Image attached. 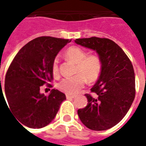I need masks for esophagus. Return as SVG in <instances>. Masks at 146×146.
I'll return each mask as SVG.
<instances>
[{"instance_id": "34e87169", "label": "esophagus", "mask_w": 146, "mask_h": 146, "mask_svg": "<svg viewBox=\"0 0 146 146\" xmlns=\"http://www.w3.org/2000/svg\"><path fill=\"white\" fill-rule=\"evenodd\" d=\"M66 97L67 99H72V98H74L76 96L75 95H66Z\"/></svg>"}]
</instances>
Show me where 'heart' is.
I'll list each match as a JSON object with an SVG mask.
<instances>
[{
	"label": "heart",
	"instance_id": "b5f03b06",
	"mask_svg": "<svg viewBox=\"0 0 146 146\" xmlns=\"http://www.w3.org/2000/svg\"><path fill=\"white\" fill-rule=\"evenodd\" d=\"M69 58L76 64V74L73 76H66L61 80L58 88L61 92L67 95H76L84 88L86 80L94 81L97 79L101 73L102 62L98 56L92 54L88 55L84 49L79 47H70L66 51ZM52 71L54 75L58 74V58L53 61Z\"/></svg>",
	"mask_w": 146,
	"mask_h": 146
}]
</instances>
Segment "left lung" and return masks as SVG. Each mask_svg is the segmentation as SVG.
<instances>
[{"label": "left lung", "instance_id": "obj_1", "mask_svg": "<svg viewBox=\"0 0 146 146\" xmlns=\"http://www.w3.org/2000/svg\"><path fill=\"white\" fill-rule=\"evenodd\" d=\"M75 43L94 50L102 70L92 88L95 97L86 94L88 105L77 111L81 122L93 131H105L125 116L135 96V72L131 62L119 45L110 39H76Z\"/></svg>", "mask_w": 146, "mask_h": 146}]
</instances>
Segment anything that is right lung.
Listing matches in <instances>:
<instances>
[{"label":"right lung","instance_id":"add662e5","mask_svg":"<svg viewBox=\"0 0 146 146\" xmlns=\"http://www.w3.org/2000/svg\"><path fill=\"white\" fill-rule=\"evenodd\" d=\"M70 41L40 36L24 45L15 56L5 76L4 92L8 109L20 124L30 128H41L55 117L60 105L66 100V95L57 89H52L46 96L40 92V88L53 79V61ZM48 86L51 87V84Z\"/></svg>","mask_w":146,"mask_h":146}]
</instances>
